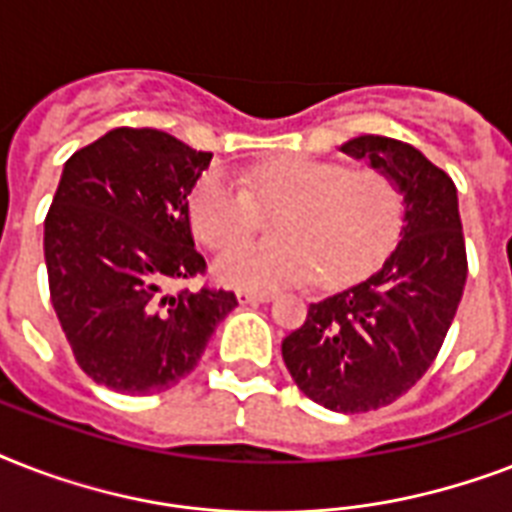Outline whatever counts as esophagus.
<instances>
[{
	"mask_svg": "<svg viewBox=\"0 0 512 512\" xmlns=\"http://www.w3.org/2000/svg\"><path fill=\"white\" fill-rule=\"evenodd\" d=\"M236 297H239V303H268V300H273L271 292H247V289H241Z\"/></svg>",
	"mask_w": 512,
	"mask_h": 512,
	"instance_id": "esophagus-1",
	"label": "esophagus"
}]
</instances>
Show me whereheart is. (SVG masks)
<instances>
[{
	"instance_id": "b5f03b06",
	"label": "heart",
	"mask_w": 512,
	"mask_h": 512,
	"mask_svg": "<svg viewBox=\"0 0 512 512\" xmlns=\"http://www.w3.org/2000/svg\"><path fill=\"white\" fill-rule=\"evenodd\" d=\"M281 208L277 241L228 249L217 279L239 289H273L319 273L321 284L364 276L390 249L401 196L388 175L316 159H279L239 177L212 172L193 196V225L212 249L232 247L259 227V207Z\"/></svg>"
}]
</instances>
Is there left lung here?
Returning <instances> with one entry per match:
<instances>
[{"label":"left lung","mask_w":512,"mask_h":512,"mask_svg":"<svg viewBox=\"0 0 512 512\" xmlns=\"http://www.w3.org/2000/svg\"><path fill=\"white\" fill-rule=\"evenodd\" d=\"M340 151L366 159L404 196L398 244L369 279L311 303L281 356L311 401L358 414L393 404L428 372L462 300L468 257L444 170L382 135H358Z\"/></svg>","instance_id":"obj_1"}]
</instances>
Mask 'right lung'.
Returning a JSON list of instances; mask_svg holds the SVG:
<instances>
[{
    "instance_id": "right-lung-1",
    "label": "right lung",
    "mask_w": 512,
    "mask_h": 512,
    "mask_svg": "<svg viewBox=\"0 0 512 512\" xmlns=\"http://www.w3.org/2000/svg\"><path fill=\"white\" fill-rule=\"evenodd\" d=\"M209 162L167 132L116 127L63 167L44 220L50 300L76 364L116 393L177 385L239 305L225 289L170 292L207 268L191 193Z\"/></svg>"
}]
</instances>
